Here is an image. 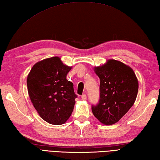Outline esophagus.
<instances>
[{"mask_svg":"<svg viewBox=\"0 0 160 160\" xmlns=\"http://www.w3.org/2000/svg\"><path fill=\"white\" fill-rule=\"evenodd\" d=\"M81 98H82V99L83 100H85L87 99V95L86 94H83V95H82V96H81Z\"/></svg>","mask_w":160,"mask_h":160,"instance_id":"esophagus-1","label":"esophagus"}]
</instances>
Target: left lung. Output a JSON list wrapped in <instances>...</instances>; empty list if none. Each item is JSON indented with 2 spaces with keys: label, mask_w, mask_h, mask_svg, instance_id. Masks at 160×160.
Here are the masks:
<instances>
[{
  "label": "left lung",
  "mask_w": 160,
  "mask_h": 160,
  "mask_svg": "<svg viewBox=\"0 0 160 160\" xmlns=\"http://www.w3.org/2000/svg\"><path fill=\"white\" fill-rule=\"evenodd\" d=\"M100 78V100L92 105L94 116L101 123H116L133 105L138 92V80L133 70L120 61L108 60L96 67Z\"/></svg>",
  "instance_id": "left-lung-1"
}]
</instances>
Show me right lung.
I'll return each mask as SVG.
<instances>
[{
    "instance_id": "add662e5",
    "label": "right lung",
    "mask_w": 160,
    "mask_h": 160,
    "mask_svg": "<svg viewBox=\"0 0 160 160\" xmlns=\"http://www.w3.org/2000/svg\"><path fill=\"white\" fill-rule=\"evenodd\" d=\"M71 69L55 56L36 63L28 74L30 100L40 116L51 124L65 123L73 112L77 96L73 84L67 80Z\"/></svg>"
}]
</instances>
